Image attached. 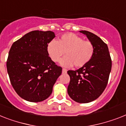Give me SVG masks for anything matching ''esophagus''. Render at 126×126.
<instances>
[{"label": "esophagus", "instance_id": "esophagus-1", "mask_svg": "<svg viewBox=\"0 0 126 126\" xmlns=\"http://www.w3.org/2000/svg\"><path fill=\"white\" fill-rule=\"evenodd\" d=\"M67 73V69H65V68L62 69V73Z\"/></svg>", "mask_w": 126, "mask_h": 126}]
</instances>
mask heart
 Returning a JSON list of instances; mask_svg holds the SVG:
<instances>
[{
    "label": "heart",
    "instance_id": "b5f03b06",
    "mask_svg": "<svg viewBox=\"0 0 126 126\" xmlns=\"http://www.w3.org/2000/svg\"><path fill=\"white\" fill-rule=\"evenodd\" d=\"M47 52L53 62H58L64 55L61 63L65 67H83L93 58L94 46L89 40L74 33H66L58 41L52 40L47 46Z\"/></svg>",
    "mask_w": 126,
    "mask_h": 126
}]
</instances>
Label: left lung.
<instances>
[{"label": "left lung", "mask_w": 126, "mask_h": 126, "mask_svg": "<svg viewBox=\"0 0 126 126\" xmlns=\"http://www.w3.org/2000/svg\"><path fill=\"white\" fill-rule=\"evenodd\" d=\"M93 44L94 53L88 64L77 70H69V96L77 102L88 103L98 98L107 86L112 62L108 47L101 38L88 31H80Z\"/></svg>", "instance_id": "obj_1"}]
</instances>
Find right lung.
Instances as JSON below:
<instances>
[{"label":"right lung","instance_id":"1","mask_svg":"<svg viewBox=\"0 0 126 126\" xmlns=\"http://www.w3.org/2000/svg\"><path fill=\"white\" fill-rule=\"evenodd\" d=\"M55 37L51 31H33L12 44L6 62L9 80L16 93L27 101L38 102L50 96L62 73L51 61L48 44Z\"/></svg>","mask_w":126,"mask_h":126}]
</instances>
